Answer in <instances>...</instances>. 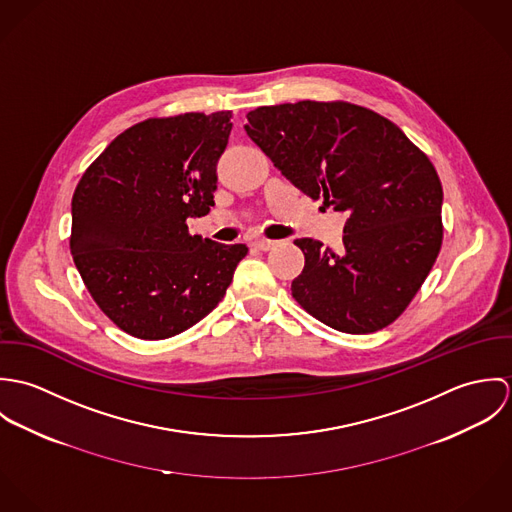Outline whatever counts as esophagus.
Segmentation results:
<instances>
[{"label": "esophagus", "instance_id": "1", "mask_svg": "<svg viewBox=\"0 0 512 512\" xmlns=\"http://www.w3.org/2000/svg\"><path fill=\"white\" fill-rule=\"evenodd\" d=\"M258 250H262V252H268V250H272L278 242L276 240H268V238H256L254 242H252Z\"/></svg>", "mask_w": 512, "mask_h": 512}]
</instances>
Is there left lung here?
<instances>
[{"label": "left lung", "mask_w": 512, "mask_h": 512, "mask_svg": "<svg viewBox=\"0 0 512 512\" xmlns=\"http://www.w3.org/2000/svg\"><path fill=\"white\" fill-rule=\"evenodd\" d=\"M246 134L293 185L345 213L343 246L297 238L295 301L343 333L390 325L428 278L443 238L438 173L384 116L349 102L301 100L246 114Z\"/></svg>", "instance_id": "left-lung-1"}]
</instances>
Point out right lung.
I'll use <instances>...</instances> for the list:
<instances>
[{"label":"right lung","mask_w":512,"mask_h":512,"mask_svg":"<svg viewBox=\"0 0 512 512\" xmlns=\"http://www.w3.org/2000/svg\"><path fill=\"white\" fill-rule=\"evenodd\" d=\"M232 114L149 118L120 134L73 195L71 254L98 307L126 333L157 341L209 315L246 244L191 236L215 207Z\"/></svg>","instance_id":"obj_1"}]
</instances>
